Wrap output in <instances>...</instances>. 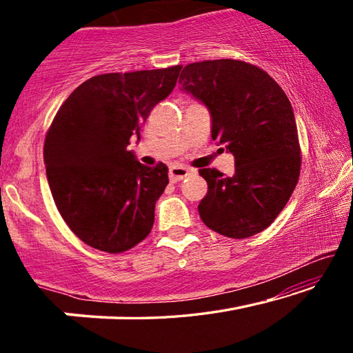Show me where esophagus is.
Returning <instances> with one entry per match:
<instances>
[{
    "mask_svg": "<svg viewBox=\"0 0 353 353\" xmlns=\"http://www.w3.org/2000/svg\"><path fill=\"white\" fill-rule=\"evenodd\" d=\"M188 170L183 168V166H171L170 168V181L171 182H179L182 181L183 177L188 176Z\"/></svg>",
    "mask_w": 353,
    "mask_h": 353,
    "instance_id": "34e87169",
    "label": "esophagus"
}]
</instances>
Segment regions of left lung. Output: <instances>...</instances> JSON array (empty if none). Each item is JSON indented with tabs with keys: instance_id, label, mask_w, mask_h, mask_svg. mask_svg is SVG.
Returning <instances> with one entry per match:
<instances>
[{
	"instance_id": "obj_1",
	"label": "left lung",
	"mask_w": 353,
	"mask_h": 353,
	"mask_svg": "<svg viewBox=\"0 0 353 353\" xmlns=\"http://www.w3.org/2000/svg\"><path fill=\"white\" fill-rule=\"evenodd\" d=\"M181 88L212 113V139L235 155V174L202 168L208 190L198 207L224 236L249 238L283 210L301 174L294 112L282 87L252 63L216 59L187 65Z\"/></svg>"
}]
</instances>
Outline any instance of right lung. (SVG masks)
Segmentation results:
<instances>
[{"mask_svg": "<svg viewBox=\"0 0 353 353\" xmlns=\"http://www.w3.org/2000/svg\"><path fill=\"white\" fill-rule=\"evenodd\" d=\"M181 68L93 76L52 119L43 145L48 183L61 216L88 246L126 252L151 232L168 168L137 162L128 145L132 135L140 139L143 123L176 87Z\"/></svg>", "mask_w": 353, "mask_h": 353, "instance_id": "1", "label": "right lung"}]
</instances>
